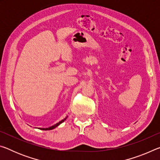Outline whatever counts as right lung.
Instances as JSON below:
<instances>
[{"instance_id":"right-lung-1","label":"right lung","mask_w":160,"mask_h":160,"mask_svg":"<svg viewBox=\"0 0 160 160\" xmlns=\"http://www.w3.org/2000/svg\"><path fill=\"white\" fill-rule=\"evenodd\" d=\"M67 117H68V116H66V118H64L63 119V120H61V121H59L58 123H56V124H54V125L51 126H50V127H48V128H39V129H40V130H43V131H48V130H52V129H54L55 128H56V127H57V126H58L59 125H60L61 123H62L63 122H64V121H66V119L67 118Z\"/></svg>"}]
</instances>
